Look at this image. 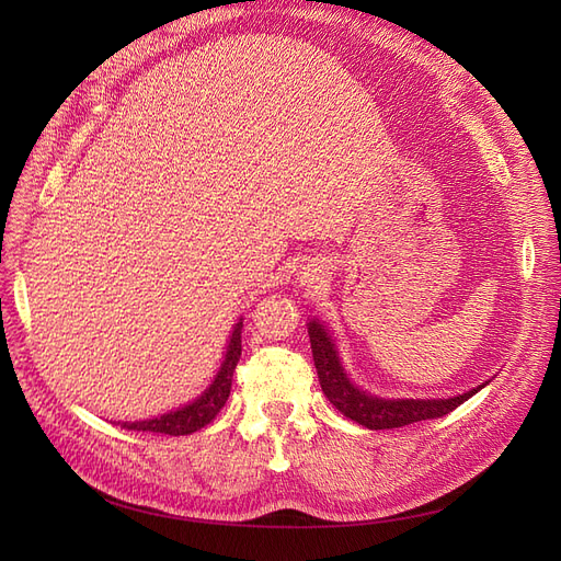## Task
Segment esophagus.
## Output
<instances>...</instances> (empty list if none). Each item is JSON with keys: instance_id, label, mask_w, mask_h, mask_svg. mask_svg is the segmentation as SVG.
Segmentation results:
<instances>
[{"instance_id": "34e87169", "label": "esophagus", "mask_w": 561, "mask_h": 561, "mask_svg": "<svg viewBox=\"0 0 561 561\" xmlns=\"http://www.w3.org/2000/svg\"><path fill=\"white\" fill-rule=\"evenodd\" d=\"M322 266L320 264H316V262H311V264H304V268L299 271V280H301V285H316V283H320L322 280Z\"/></svg>"}]
</instances>
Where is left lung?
Wrapping results in <instances>:
<instances>
[{
  "label": "left lung",
  "instance_id": "obj_1",
  "mask_svg": "<svg viewBox=\"0 0 561 561\" xmlns=\"http://www.w3.org/2000/svg\"><path fill=\"white\" fill-rule=\"evenodd\" d=\"M309 339L313 351V363L318 369V381L322 393L336 407L339 412L348 416L351 421L360 423V426L369 431H386V428H402L416 421L439 419L449 412H454L458 404H463L468 398L478 393V388L468 390L463 396L447 398V400H383L365 393V390L355 388L346 375L342 365H339L336 351L332 339L328 336L325 328L318 325L316 320L309 322Z\"/></svg>",
  "mask_w": 561,
  "mask_h": 561
}]
</instances>
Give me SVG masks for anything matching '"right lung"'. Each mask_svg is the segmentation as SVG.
Listing matches in <instances>:
<instances>
[{
  "mask_svg": "<svg viewBox=\"0 0 561 561\" xmlns=\"http://www.w3.org/2000/svg\"><path fill=\"white\" fill-rule=\"evenodd\" d=\"M241 330H243V320L236 322L233 334L229 339L225 363H222V367H219L215 381L196 402L182 407V410H178V412H168L163 416L149 419V421L122 423V426L128 431L163 433V435H190V433L201 431L203 426H208V423L217 416V412L222 410L229 393H231L233 369H236V363H239V358H241Z\"/></svg>",
  "mask_w": 561,
  "mask_h": 561,
  "instance_id": "right-lung-1",
  "label": "right lung"
}]
</instances>
